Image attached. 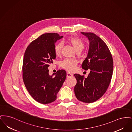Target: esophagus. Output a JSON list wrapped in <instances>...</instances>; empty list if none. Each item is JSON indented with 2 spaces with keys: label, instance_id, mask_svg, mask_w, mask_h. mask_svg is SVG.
Segmentation results:
<instances>
[{
  "label": "esophagus",
  "instance_id": "obj_1",
  "mask_svg": "<svg viewBox=\"0 0 132 132\" xmlns=\"http://www.w3.org/2000/svg\"><path fill=\"white\" fill-rule=\"evenodd\" d=\"M72 76H73V75H72L71 73H69V72H67V78H70V77H72Z\"/></svg>",
  "mask_w": 132,
  "mask_h": 132
}]
</instances>
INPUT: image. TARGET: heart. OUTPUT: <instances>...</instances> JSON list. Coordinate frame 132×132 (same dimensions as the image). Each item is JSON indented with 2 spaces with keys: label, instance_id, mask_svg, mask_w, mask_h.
<instances>
[{
  "label": "heart",
  "instance_id": "heart-1",
  "mask_svg": "<svg viewBox=\"0 0 132 132\" xmlns=\"http://www.w3.org/2000/svg\"><path fill=\"white\" fill-rule=\"evenodd\" d=\"M68 40L72 44L75 50H82L84 47V44L82 39L78 37H70L68 38ZM62 44L61 43H58L55 45L54 50L55 54L56 56H59L61 54ZM77 61L75 60L72 59H66L61 62L60 66L70 72L73 71L75 69L77 65Z\"/></svg>",
  "mask_w": 132,
  "mask_h": 132
}]
</instances>
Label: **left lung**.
Returning <instances> with one entry per match:
<instances>
[{
	"label": "left lung",
	"instance_id": "obj_1",
	"mask_svg": "<svg viewBox=\"0 0 132 132\" xmlns=\"http://www.w3.org/2000/svg\"><path fill=\"white\" fill-rule=\"evenodd\" d=\"M88 38L89 46L88 56L82 64L85 70L90 69L88 77L78 74L74 92L79 101L92 103L100 99L106 92L113 74V58L106 44L92 32H81Z\"/></svg>",
	"mask_w": 132,
	"mask_h": 132
}]
</instances>
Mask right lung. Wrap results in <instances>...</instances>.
Listing matches in <instances>:
<instances>
[{"instance_id": "1", "label": "right lung", "mask_w": 132, "mask_h": 132, "mask_svg": "<svg viewBox=\"0 0 132 132\" xmlns=\"http://www.w3.org/2000/svg\"><path fill=\"white\" fill-rule=\"evenodd\" d=\"M63 38L57 33H46L33 40L27 47L23 62V79L31 97L38 102L48 104L55 101L57 94L66 77L64 70L50 76L48 67L55 59L54 47ZM55 75V77L53 76Z\"/></svg>"}]
</instances>
